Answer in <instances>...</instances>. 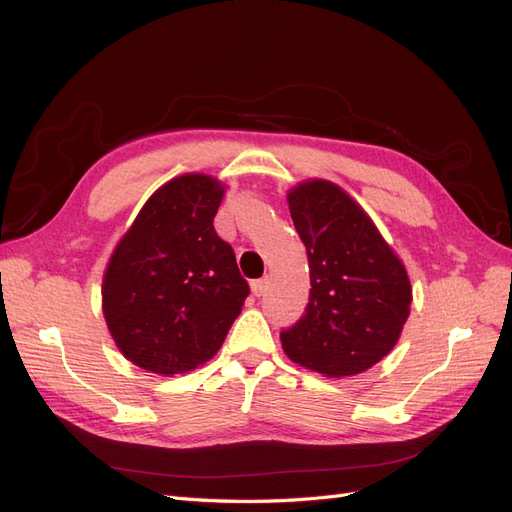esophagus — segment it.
Instances as JSON below:
<instances>
[{
    "instance_id": "esophagus-1",
    "label": "esophagus",
    "mask_w": 512,
    "mask_h": 512,
    "mask_svg": "<svg viewBox=\"0 0 512 512\" xmlns=\"http://www.w3.org/2000/svg\"><path fill=\"white\" fill-rule=\"evenodd\" d=\"M267 286H269L267 280H254L252 282V294H254V297H262V294H265V290H267Z\"/></svg>"
}]
</instances>
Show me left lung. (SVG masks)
<instances>
[{
  "label": "left lung",
  "mask_w": 512,
  "mask_h": 512,
  "mask_svg": "<svg viewBox=\"0 0 512 512\" xmlns=\"http://www.w3.org/2000/svg\"><path fill=\"white\" fill-rule=\"evenodd\" d=\"M307 250L309 303L280 333L288 359L327 378L363 374L389 354L410 316L404 262L339 185L309 179L288 192Z\"/></svg>",
  "instance_id": "1"
}]
</instances>
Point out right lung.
Wrapping results in <instances>:
<instances>
[{"label":"right lung","instance_id":"add662e5","mask_svg":"<svg viewBox=\"0 0 512 512\" xmlns=\"http://www.w3.org/2000/svg\"><path fill=\"white\" fill-rule=\"evenodd\" d=\"M224 185L203 173L149 196L102 280V312L128 361L160 376L207 363L241 314L250 286L213 218Z\"/></svg>","mask_w":512,"mask_h":512}]
</instances>
